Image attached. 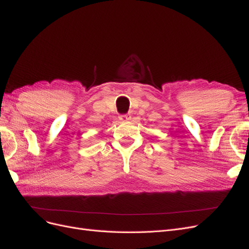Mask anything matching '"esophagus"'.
<instances>
[{"label":"esophagus","mask_w":249,"mask_h":249,"mask_svg":"<svg viewBox=\"0 0 249 249\" xmlns=\"http://www.w3.org/2000/svg\"><path fill=\"white\" fill-rule=\"evenodd\" d=\"M131 118V116L129 113H126V114H121V116L119 117V119L121 121H123V122H126V121H129Z\"/></svg>","instance_id":"esophagus-1"}]
</instances>
